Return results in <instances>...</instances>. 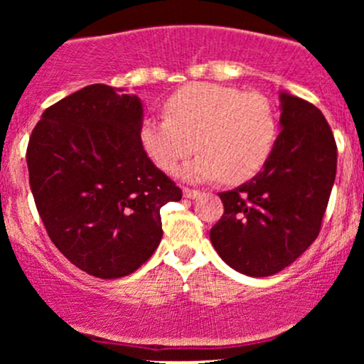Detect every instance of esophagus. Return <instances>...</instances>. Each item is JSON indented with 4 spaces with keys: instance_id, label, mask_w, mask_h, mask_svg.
I'll use <instances>...</instances> for the list:
<instances>
[{
    "instance_id": "1",
    "label": "esophagus",
    "mask_w": 364,
    "mask_h": 364,
    "mask_svg": "<svg viewBox=\"0 0 364 364\" xmlns=\"http://www.w3.org/2000/svg\"><path fill=\"white\" fill-rule=\"evenodd\" d=\"M183 195H185V198H196L200 191L195 190V188H183Z\"/></svg>"
}]
</instances>
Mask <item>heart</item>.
Here are the masks:
<instances>
[{"instance_id":"obj_1","label":"heart","mask_w":364,"mask_h":364,"mask_svg":"<svg viewBox=\"0 0 364 364\" xmlns=\"http://www.w3.org/2000/svg\"><path fill=\"white\" fill-rule=\"evenodd\" d=\"M164 114L141 121V147L166 173L193 150L200 152L183 169L191 179L246 181L263 168L279 133L277 114L265 95L223 83H188L166 99Z\"/></svg>"}]
</instances>
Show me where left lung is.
I'll return each mask as SVG.
<instances>
[{
    "label": "left lung",
    "mask_w": 364,
    "mask_h": 364,
    "mask_svg": "<svg viewBox=\"0 0 364 364\" xmlns=\"http://www.w3.org/2000/svg\"><path fill=\"white\" fill-rule=\"evenodd\" d=\"M281 127L263 169L219 193L224 214L210 229L219 257L237 272H281L318 237L337 171V145L313 104L281 94Z\"/></svg>",
    "instance_id": "8db88e82"
}]
</instances>
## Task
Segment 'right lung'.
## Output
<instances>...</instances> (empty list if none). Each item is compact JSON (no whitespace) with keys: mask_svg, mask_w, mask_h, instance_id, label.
Masks as SVG:
<instances>
[{"mask_svg":"<svg viewBox=\"0 0 364 364\" xmlns=\"http://www.w3.org/2000/svg\"><path fill=\"white\" fill-rule=\"evenodd\" d=\"M141 102L104 83L43 112L27 145L28 183L48 236L83 272L124 277L162 240L161 208L181 188L140 144Z\"/></svg>","mask_w":364,"mask_h":364,"instance_id":"1","label":"right lung"}]
</instances>
